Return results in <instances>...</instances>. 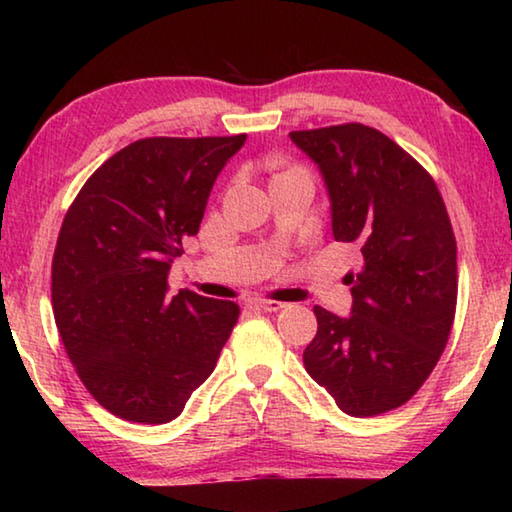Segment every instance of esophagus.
Masks as SVG:
<instances>
[{
  "label": "esophagus",
  "mask_w": 512,
  "mask_h": 512,
  "mask_svg": "<svg viewBox=\"0 0 512 512\" xmlns=\"http://www.w3.org/2000/svg\"><path fill=\"white\" fill-rule=\"evenodd\" d=\"M250 307H257V309H264V311H280L287 305L284 302H277V300H266V298H253L248 300Z\"/></svg>",
  "instance_id": "obj_1"
}]
</instances>
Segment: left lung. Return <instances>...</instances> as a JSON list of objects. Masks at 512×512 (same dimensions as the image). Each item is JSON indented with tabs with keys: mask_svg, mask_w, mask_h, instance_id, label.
Returning a JSON list of instances; mask_svg holds the SVG:
<instances>
[{
	"mask_svg": "<svg viewBox=\"0 0 512 512\" xmlns=\"http://www.w3.org/2000/svg\"><path fill=\"white\" fill-rule=\"evenodd\" d=\"M323 173L336 241L359 248L350 316L314 307L318 332L302 361L354 418L393 411L418 393L456 314V239L436 183L377 128L293 131Z\"/></svg>",
	"mask_w": 512,
	"mask_h": 512,
	"instance_id": "1",
	"label": "left lung"
}]
</instances>
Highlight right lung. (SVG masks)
<instances>
[{"label":"right lung","mask_w":512,"mask_h":512,"mask_svg":"<svg viewBox=\"0 0 512 512\" xmlns=\"http://www.w3.org/2000/svg\"><path fill=\"white\" fill-rule=\"evenodd\" d=\"M244 142L137 140L92 173L65 214L51 264L56 327L85 388L117 418H178L237 325V302L169 296L167 277Z\"/></svg>","instance_id":"obj_1"}]
</instances>
